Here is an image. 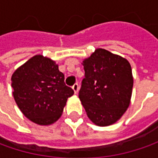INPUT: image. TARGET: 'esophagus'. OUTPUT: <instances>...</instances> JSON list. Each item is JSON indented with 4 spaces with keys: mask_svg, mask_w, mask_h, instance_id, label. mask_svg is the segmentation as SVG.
Returning a JSON list of instances; mask_svg holds the SVG:
<instances>
[{
    "mask_svg": "<svg viewBox=\"0 0 158 158\" xmlns=\"http://www.w3.org/2000/svg\"><path fill=\"white\" fill-rule=\"evenodd\" d=\"M72 88H73V89H74L75 93H77V92H78V90H79V85H78V83H77V82L75 83V84L72 86Z\"/></svg>",
    "mask_w": 158,
    "mask_h": 158,
    "instance_id": "obj_1",
    "label": "esophagus"
}]
</instances>
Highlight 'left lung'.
I'll return each instance as SVG.
<instances>
[{
  "mask_svg": "<svg viewBox=\"0 0 158 158\" xmlns=\"http://www.w3.org/2000/svg\"><path fill=\"white\" fill-rule=\"evenodd\" d=\"M85 77L79 98L89 118L98 126L115 123L129 106L133 76L129 62L98 48L82 61Z\"/></svg>",
  "mask_w": 158,
  "mask_h": 158,
  "instance_id": "obj_1",
  "label": "left lung"
}]
</instances>
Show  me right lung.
Wrapping results in <instances>:
<instances>
[{
    "label": "right lung",
    "mask_w": 158,
    "mask_h": 158,
    "mask_svg": "<svg viewBox=\"0 0 158 158\" xmlns=\"http://www.w3.org/2000/svg\"><path fill=\"white\" fill-rule=\"evenodd\" d=\"M11 82L16 105L26 118L39 125L54 123L74 94L58 65L42 55L33 56L18 68Z\"/></svg>",
    "instance_id": "1"
}]
</instances>
